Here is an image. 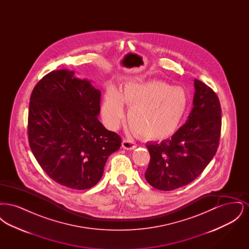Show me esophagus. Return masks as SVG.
Instances as JSON below:
<instances>
[{
  "instance_id": "esophagus-1",
  "label": "esophagus",
  "mask_w": 249,
  "mask_h": 249,
  "mask_svg": "<svg viewBox=\"0 0 249 249\" xmlns=\"http://www.w3.org/2000/svg\"><path fill=\"white\" fill-rule=\"evenodd\" d=\"M122 147L124 149H127V150H132V149H135L137 147V145H136L135 142H131L130 140L124 139L122 141Z\"/></svg>"
}]
</instances>
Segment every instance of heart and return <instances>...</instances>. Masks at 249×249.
Returning a JSON list of instances; mask_svg holds the SVG:
<instances>
[{
	"mask_svg": "<svg viewBox=\"0 0 249 249\" xmlns=\"http://www.w3.org/2000/svg\"><path fill=\"white\" fill-rule=\"evenodd\" d=\"M189 94L180 86L158 81L131 80L119 89L110 86L102 105V118L108 128L117 129L124 118V105L130 107V129L147 141L163 140L175 133L186 115Z\"/></svg>",
	"mask_w": 249,
	"mask_h": 249,
	"instance_id": "heart-1",
	"label": "heart"
}]
</instances>
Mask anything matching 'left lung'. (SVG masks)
<instances>
[{
	"instance_id": "obj_1",
	"label": "left lung",
	"mask_w": 249,
	"mask_h": 249,
	"mask_svg": "<svg viewBox=\"0 0 249 249\" xmlns=\"http://www.w3.org/2000/svg\"><path fill=\"white\" fill-rule=\"evenodd\" d=\"M193 108L187 122L160 142H148L150 162L144 174L155 189L174 190L198 178L216 153L221 108L216 94L207 85L194 80Z\"/></svg>"
}]
</instances>
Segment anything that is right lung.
<instances>
[{"label": "right lung", "mask_w": 249, "mask_h": 249, "mask_svg": "<svg viewBox=\"0 0 249 249\" xmlns=\"http://www.w3.org/2000/svg\"><path fill=\"white\" fill-rule=\"evenodd\" d=\"M101 91L88 79L62 69L35 87L29 107V143L48 177L72 190H88L101 180L121 138L99 121Z\"/></svg>", "instance_id": "obj_1"}]
</instances>
